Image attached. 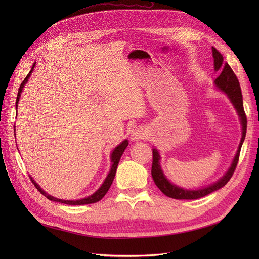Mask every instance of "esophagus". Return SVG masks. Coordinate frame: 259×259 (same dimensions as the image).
Returning <instances> with one entry per match:
<instances>
[{
	"label": "esophagus",
	"mask_w": 259,
	"mask_h": 259,
	"mask_svg": "<svg viewBox=\"0 0 259 259\" xmlns=\"http://www.w3.org/2000/svg\"><path fill=\"white\" fill-rule=\"evenodd\" d=\"M146 137V132L142 127H134L131 131V138L133 140H140Z\"/></svg>",
	"instance_id": "34e87169"
}]
</instances>
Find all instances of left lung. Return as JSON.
Instances as JSON below:
<instances>
[{"label": "left lung", "mask_w": 259, "mask_h": 259, "mask_svg": "<svg viewBox=\"0 0 259 259\" xmlns=\"http://www.w3.org/2000/svg\"><path fill=\"white\" fill-rule=\"evenodd\" d=\"M211 52H213V58H214V69L215 71H221L218 77L215 80V86L217 90L226 94L227 97H228L233 105L234 109L237 110V113L240 117L241 125H242V138L239 145V148L237 150L236 155H234V159L231 163L229 169L226 171V174L218 179L216 183L211 184L207 187H203L201 189L197 190H190V189H184L182 187H178L174 184H171L169 180L164 175L163 170L160 165V153L156 150L155 148L152 149V154H153V160H152V168H151V175L154 180V184L159 189L169 198L178 199V200H194L199 199L202 197H205V195L214 192L218 189L223 188L227 183L229 182L230 178L232 177L234 169L237 167V164L239 161V155L241 151V147L243 142L245 139L246 135V115L244 112V108H243V97H242V92L240 88V83L237 75L234 74L230 66L227 64H224V57L223 55L219 53L215 48H211Z\"/></svg>", "instance_id": "8db88e82"}]
</instances>
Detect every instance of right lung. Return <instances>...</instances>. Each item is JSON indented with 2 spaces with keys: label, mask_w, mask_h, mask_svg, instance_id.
Instances as JSON below:
<instances>
[{
  "label": "right lung",
  "mask_w": 259,
  "mask_h": 259,
  "mask_svg": "<svg viewBox=\"0 0 259 259\" xmlns=\"http://www.w3.org/2000/svg\"><path fill=\"white\" fill-rule=\"evenodd\" d=\"M34 66H35V62L33 64L32 68H31V70H30V72L28 73V75L25 77V80L22 81V83H21L20 86H19L18 95H17V99H16V109H17V107H18V103H19V98H20V95H21V92H22L23 88H25L26 83L28 82V79L30 77L31 73H32L33 69H34ZM127 146H128V140L125 139V140H123V142H122L120 145H117V146L113 149V151H112L111 156H110L112 165H111L110 171H109V174L107 175V177H106V179H105V182L103 183V185H101V186L99 187V189H98L97 191H95L93 194H91L90 197H86V198H84V199L75 200V201H74V200L70 201V200H61V199L54 198V197H52V195L46 193V192L42 189V188L34 182L33 178L30 177V179H31V182L33 183V185L36 187V189H37L38 191H40V192L44 195V197H46V198H48V199L51 200V201L64 203V204H68V205H84V204H91V203H96V202L100 201L101 199H103V198L105 197V194L108 192L109 188H110V186H111V184H112V182H113V179H114V176H115V171H116V168H117V164H119L121 156H122L124 150H125V149H126Z\"/></svg>",
  "instance_id": "obj_1"
}]
</instances>
